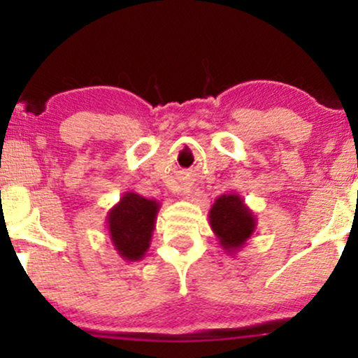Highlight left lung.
<instances>
[{"instance_id": "obj_1", "label": "left lung", "mask_w": 358, "mask_h": 358, "mask_svg": "<svg viewBox=\"0 0 358 358\" xmlns=\"http://www.w3.org/2000/svg\"><path fill=\"white\" fill-rule=\"evenodd\" d=\"M208 224L220 248L227 254H236L256 232L257 219L241 195L224 193L208 210Z\"/></svg>"}]
</instances>
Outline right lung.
Returning <instances> with one entry per match:
<instances>
[{
  "label": "right lung",
  "instance_id": "1",
  "mask_svg": "<svg viewBox=\"0 0 358 358\" xmlns=\"http://www.w3.org/2000/svg\"><path fill=\"white\" fill-rule=\"evenodd\" d=\"M159 202L134 192L122 193L119 202L108 212L109 239L114 250L127 262L141 261L150 249Z\"/></svg>",
  "mask_w": 358,
  "mask_h": 358
}]
</instances>
